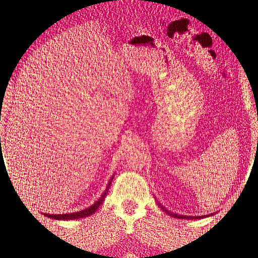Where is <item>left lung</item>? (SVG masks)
<instances>
[{
	"label": "left lung",
	"instance_id": "1",
	"mask_svg": "<svg viewBox=\"0 0 258 258\" xmlns=\"http://www.w3.org/2000/svg\"><path fill=\"white\" fill-rule=\"evenodd\" d=\"M159 207H161L163 210H165V208H163V207L161 206V204H159ZM165 212H167V214H169L170 216H173V217H175V218H181V219H182V218H188V219H189V218H190V219H194V218H195V219H198V218H201V217H186V216H180V215L171 214V212H169V211H167V210H165Z\"/></svg>",
	"mask_w": 258,
	"mask_h": 258
}]
</instances>
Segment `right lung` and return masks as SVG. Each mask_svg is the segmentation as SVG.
Returning a JSON list of instances; mask_svg holds the SVG:
<instances>
[{
  "instance_id": "right-lung-1",
  "label": "right lung",
  "mask_w": 258,
  "mask_h": 258,
  "mask_svg": "<svg viewBox=\"0 0 258 258\" xmlns=\"http://www.w3.org/2000/svg\"><path fill=\"white\" fill-rule=\"evenodd\" d=\"M113 178V177H112ZM112 178L110 179V181L107 186V189L104 190L103 195L101 196V198L97 200V201L91 206L87 209H85L83 211H77V212H73V214H63V215H48V214H44L49 218H52V219H58V220H71V219H79V218H84V217H88V216L93 215L94 212H95L97 209H99L100 206L102 204V202L104 201V198L105 195H107L110 185H111V181H112Z\"/></svg>"
}]
</instances>
